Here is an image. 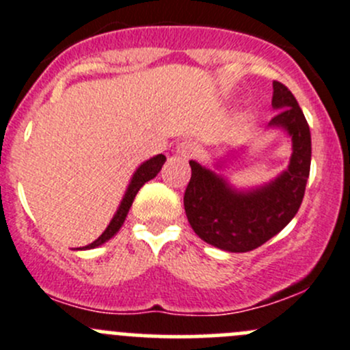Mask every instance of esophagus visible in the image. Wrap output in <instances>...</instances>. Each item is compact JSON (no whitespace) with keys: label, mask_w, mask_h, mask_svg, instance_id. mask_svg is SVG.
<instances>
[{"label":"esophagus","mask_w":350,"mask_h":350,"mask_svg":"<svg viewBox=\"0 0 350 350\" xmlns=\"http://www.w3.org/2000/svg\"><path fill=\"white\" fill-rule=\"evenodd\" d=\"M195 152H196V147L195 144H191V142L185 140L178 145V154L181 155V157H191Z\"/></svg>","instance_id":"obj_1"}]
</instances>
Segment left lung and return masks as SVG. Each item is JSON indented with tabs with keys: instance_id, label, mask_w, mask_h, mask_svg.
Listing matches in <instances>:
<instances>
[{
	"instance_id": "left-lung-1",
	"label": "left lung",
	"mask_w": 350,
	"mask_h": 350,
	"mask_svg": "<svg viewBox=\"0 0 350 350\" xmlns=\"http://www.w3.org/2000/svg\"><path fill=\"white\" fill-rule=\"evenodd\" d=\"M272 106L279 113L272 126L286 128L293 138L289 169L265 188L237 193L215 172L189 161L191 179L185 191L189 226L205 243L230 253L256 250L293 220L304 198L311 165L308 121L286 85L273 81Z\"/></svg>"
}]
</instances>
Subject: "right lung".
<instances>
[{"instance_id":"right-lung-1","label":"right lung","mask_w":350,"mask_h":350,"mask_svg":"<svg viewBox=\"0 0 350 350\" xmlns=\"http://www.w3.org/2000/svg\"><path fill=\"white\" fill-rule=\"evenodd\" d=\"M164 162H165V157L162 154H159V155H155V157H152L150 161L144 162V164H142L140 167L137 169V172L133 174V179H131V185L128 186L126 195H124L123 202H121L120 208H118L116 215L113 217V220H111L109 226L106 227V230H104V232L100 234V236L97 237L94 243L87 244V246H85V250H90V247L100 246V244L106 243L107 239H111V237H113L114 234L120 230V227L123 226L124 219H126L128 210H130L131 203H133L135 196H137L138 189H140L142 186L145 185V183L150 181V179H154L155 176L159 174V171H161V167L164 165Z\"/></svg>"}]
</instances>
